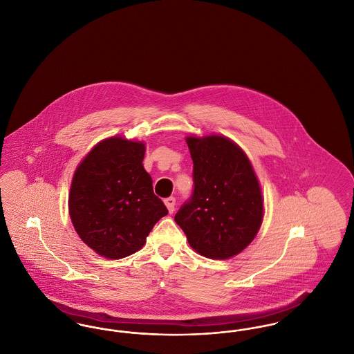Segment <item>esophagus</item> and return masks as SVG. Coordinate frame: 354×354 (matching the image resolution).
Returning <instances> with one entry per match:
<instances>
[{"label":"esophagus","mask_w":354,"mask_h":354,"mask_svg":"<svg viewBox=\"0 0 354 354\" xmlns=\"http://www.w3.org/2000/svg\"><path fill=\"white\" fill-rule=\"evenodd\" d=\"M165 204H166L169 214H172L174 209H175V198H174V196H169L167 199H165Z\"/></svg>","instance_id":"34e87169"}]
</instances>
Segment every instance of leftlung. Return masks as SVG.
Segmentation results:
<instances>
[{
  "label": "left lung",
  "instance_id": "8db88e82",
  "mask_svg": "<svg viewBox=\"0 0 354 354\" xmlns=\"http://www.w3.org/2000/svg\"><path fill=\"white\" fill-rule=\"evenodd\" d=\"M194 162V192L175 215L189 245L208 259L225 260L250 245L264 212L252 165L221 135L187 136Z\"/></svg>",
  "mask_w": 354,
  "mask_h": 354
}]
</instances>
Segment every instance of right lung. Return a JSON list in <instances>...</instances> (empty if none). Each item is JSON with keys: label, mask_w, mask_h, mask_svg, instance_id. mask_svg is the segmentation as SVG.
<instances>
[{"label": "right lung", "mask_w": 354, "mask_h": 354, "mask_svg": "<svg viewBox=\"0 0 354 354\" xmlns=\"http://www.w3.org/2000/svg\"><path fill=\"white\" fill-rule=\"evenodd\" d=\"M145 151L142 142L107 138L74 172L70 219L84 244L106 259L139 251L156 221L169 214L142 165Z\"/></svg>", "instance_id": "1"}]
</instances>
